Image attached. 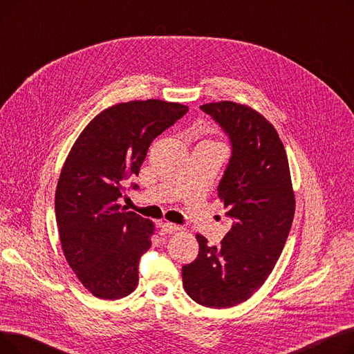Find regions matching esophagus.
Returning a JSON list of instances; mask_svg holds the SVG:
<instances>
[{
	"label": "esophagus",
	"mask_w": 354,
	"mask_h": 354,
	"mask_svg": "<svg viewBox=\"0 0 354 354\" xmlns=\"http://www.w3.org/2000/svg\"><path fill=\"white\" fill-rule=\"evenodd\" d=\"M159 228H160L162 234H172V232H176L180 230L179 225L171 224V222H162V224H159Z\"/></svg>",
	"instance_id": "obj_1"
}]
</instances>
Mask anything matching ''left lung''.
<instances>
[{
	"label": "left lung",
	"instance_id": "obj_1",
	"mask_svg": "<svg viewBox=\"0 0 354 354\" xmlns=\"http://www.w3.org/2000/svg\"><path fill=\"white\" fill-rule=\"evenodd\" d=\"M231 143V158L218 185L232 228L219 247L196 234L199 252L182 267L183 288L212 308L248 300L271 274L287 241L295 199L283 142L255 110L234 102L202 104Z\"/></svg>",
	"mask_w": 354,
	"mask_h": 354
}]
</instances>
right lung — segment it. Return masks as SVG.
Here are the masks:
<instances>
[{
	"label": "right lung",
	"instance_id": "add662e5",
	"mask_svg": "<svg viewBox=\"0 0 354 354\" xmlns=\"http://www.w3.org/2000/svg\"><path fill=\"white\" fill-rule=\"evenodd\" d=\"M188 110L153 99L111 106L84 127L64 162L54 201L62 248L99 299H122L138 286L153 224L118 202L127 185L139 188L132 179L153 139Z\"/></svg>",
	"mask_w": 354,
	"mask_h": 354
}]
</instances>
